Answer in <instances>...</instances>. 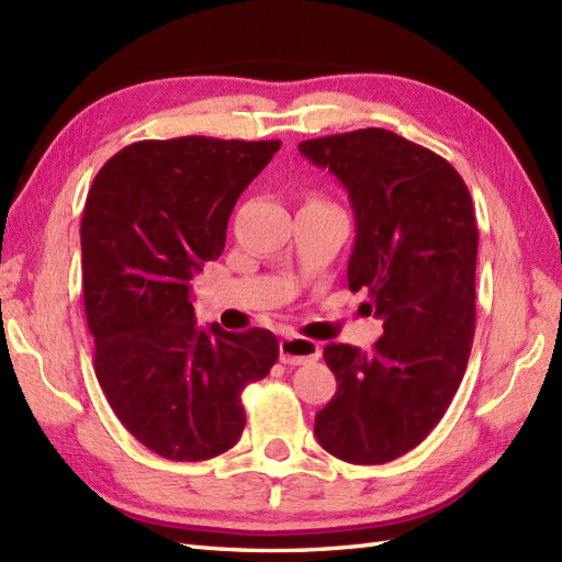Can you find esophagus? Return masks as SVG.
<instances>
[{
  "instance_id": "esophagus-1",
  "label": "esophagus",
  "mask_w": 562,
  "mask_h": 562,
  "mask_svg": "<svg viewBox=\"0 0 562 562\" xmlns=\"http://www.w3.org/2000/svg\"><path fill=\"white\" fill-rule=\"evenodd\" d=\"M279 352H281V361L291 363V367H300V363H307L318 359L322 355V347L318 342L310 340V338H300V336H285L279 342Z\"/></svg>"
}]
</instances>
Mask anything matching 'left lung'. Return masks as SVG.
Listing matches in <instances>:
<instances>
[{
  "mask_svg": "<svg viewBox=\"0 0 562 562\" xmlns=\"http://www.w3.org/2000/svg\"><path fill=\"white\" fill-rule=\"evenodd\" d=\"M297 150L347 189L357 220L347 283L363 288V305L383 318L369 355L326 345L338 392L316 414L314 435L347 463H387L430 435L463 381L475 336L473 199L442 156L381 127Z\"/></svg>",
  "mask_w": 562,
  "mask_h": 562,
  "instance_id": "1",
  "label": "left lung"
}]
</instances>
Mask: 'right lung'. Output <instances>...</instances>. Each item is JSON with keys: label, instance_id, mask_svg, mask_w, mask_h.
Masks as SVG:
<instances>
[{"label": "right lung", "instance_id": "obj_1", "mask_svg": "<svg viewBox=\"0 0 562 562\" xmlns=\"http://www.w3.org/2000/svg\"><path fill=\"white\" fill-rule=\"evenodd\" d=\"M281 142L146 139L99 170L80 226L94 371L117 420L170 461L232 449L240 392L279 359L271 330L199 328L193 277L224 250L238 195Z\"/></svg>", "mask_w": 562, "mask_h": 562}]
</instances>
